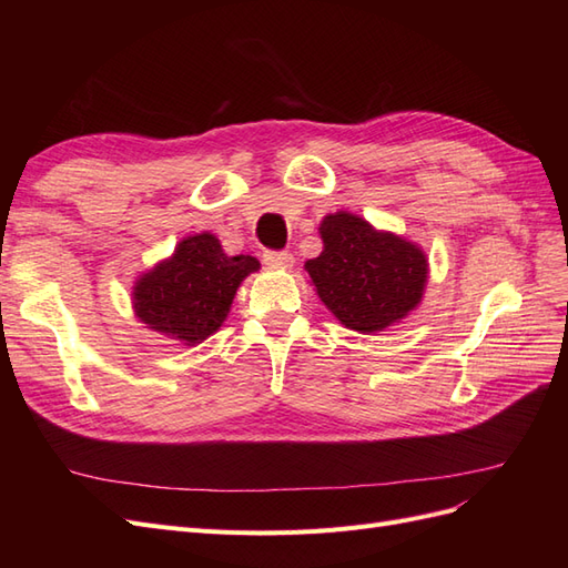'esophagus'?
<instances>
[{
  "label": "esophagus",
  "instance_id": "obj_1",
  "mask_svg": "<svg viewBox=\"0 0 568 568\" xmlns=\"http://www.w3.org/2000/svg\"><path fill=\"white\" fill-rule=\"evenodd\" d=\"M263 263L267 267H277V270H291L294 267V255L286 251H265L263 253Z\"/></svg>",
  "mask_w": 568,
  "mask_h": 568
}]
</instances>
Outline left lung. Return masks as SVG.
Here are the masks:
<instances>
[{
  "label": "left lung",
  "instance_id": "1",
  "mask_svg": "<svg viewBox=\"0 0 568 568\" xmlns=\"http://www.w3.org/2000/svg\"><path fill=\"white\" fill-rule=\"evenodd\" d=\"M322 253L303 267L320 301L343 326L359 334L384 332L417 311L428 261L419 244L348 211L320 222Z\"/></svg>",
  "mask_w": 568,
  "mask_h": 568
}]
</instances>
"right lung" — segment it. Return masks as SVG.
Instances as JSON below:
<instances>
[{
  "instance_id": "1",
  "label": "right lung",
  "mask_w": 568,
  "mask_h": 568,
  "mask_svg": "<svg viewBox=\"0 0 568 568\" xmlns=\"http://www.w3.org/2000/svg\"><path fill=\"white\" fill-rule=\"evenodd\" d=\"M257 270V257L227 255L211 232L184 236L173 255L134 280V317L182 346H196L220 329L236 288Z\"/></svg>"
}]
</instances>
